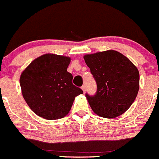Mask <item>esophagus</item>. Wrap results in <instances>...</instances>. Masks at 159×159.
Listing matches in <instances>:
<instances>
[{"instance_id":"obj_1","label":"esophagus","mask_w":159,"mask_h":159,"mask_svg":"<svg viewBox=\"0 0 159 159\" xmlns=\"http://www.w3.org/2000/svg\"><path fill=\"white\" fill-rule=\"evenodd\" d=\"M82 89H83V92H86V85H83V86H82Z\"/></svg>"}]
</instances>
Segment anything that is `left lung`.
<instances>
[{
	"label": "left lung",
	"mask_w": 159,
	"mask_h": 159,
	"mask_svg": "<svg viewBox=\"0 0 159 159\" xmlns=\"http://www.w3.org/2000/svg\"><path fill=\"white\" fill-rule=\"evenodd\" d=\"M97 85L95 95L86 94L91 109L105 118L123 114L139 90V72L124 55L114 50L83 56Z\"/></svg>",
	"instance_id": "left-lung-1"
}]
</instances>
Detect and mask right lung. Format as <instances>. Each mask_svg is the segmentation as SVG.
<instances>
[{
    "mask_svg": "<svg viewBox=\"0 0 159 159\" xmlns=\"http://www.w3.org/2000/svg\"><path fill=\"white\" fill-rule=\"evenodd\" d=\"M71 59L45 54L33 60L22 72L20 85L23 97L31 111L46 120H57L70 112L75 97L83 93L73 84L67 72Z\"/></svg>",
    "mask_w": 159,
    "mask_h": 159,
    "instance_id": "1",
    "label": "right lung"
}]
</instances>
